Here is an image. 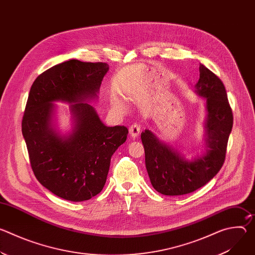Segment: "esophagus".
I'll return each mask as SVG.
<instances>
[{
    "instance_id": "obj_1",
    "label": "esophagus",
    "mask_w": 255,
    "mask_h": 255,
    "mask_svg": "<svg viewBox=\"0 0 255 255\" xmlns=\"http://www.w3.org/2000/svg\"><path fill=\"white\" fill-rule=\"evenodd\" d=\"M140 129H141V127H140L139 124H133L132 126H130V128H129V133H130V135L132 136V138L136 139V138L139 136Z\"/></svg>"
}]
</instances>
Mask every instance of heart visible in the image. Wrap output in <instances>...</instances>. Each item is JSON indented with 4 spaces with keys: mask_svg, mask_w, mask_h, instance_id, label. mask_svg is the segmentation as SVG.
Returning a JSON list of instances; mask_svg holds the SVG:
<instances>
[{
    "mask_svg": "<svg viewBox=\"0 0 255 255\" xmlns=\"http://www.w3.org/2000/svg\"><path fill=\"white\" fill-rule=\"evenodd\" d=\"M114 106H115L117 109H119V110H121V111L124 110V104H123L119 99H115V100H114Z\"/></svg>",
    "mask_w": 255,
    "mask_h": 255,
    "instance_id": "obj_1",
    "label": "heart"
}]
</instances>
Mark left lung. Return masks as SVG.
<instances>
[{
    "mask_svg": "<svg viewBox=\"0 0 255 255\" xmlns=\"http://www.w3.org/2000/svg\"><path fill=\"white\" fill-rule=\"evenodd\" d=\"M195 93L206 100L204 122L205 152L191 160L161 141L150 130L141 133L145 165L152 187L165 196L190 194L210 181L224 163L233 115L222 81L200 63Z\"/></svg>",
    "mask_w": 255,
    "mask_h": 255,
    "instance_id": "obj_1",
    "label": "left lung"
}]
</instances>
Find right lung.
I'll use <instances>...</instances> for the list:
<instances>
[{
  "instance_id": "obj_1",
  "label": "right lung",
  "mask_w": 255,
  "mask_h": 255,
  "mask_svg": "<svg viewBox=\"0 0 255 255\" xmlns=\"http://www.w3.org/2000/svg\"><path fill=\"white\" fill-rule=\"evenodd\" d=\"M109 70L104 62L70 59L52 66L30 89L22 134L32 170L55 196L83 202L103 190L111 157L127 138L125 126H106L88 102L98 98ZM55 101L71 104L73 129H56Z\"/></svg>"
}]
</instances>
